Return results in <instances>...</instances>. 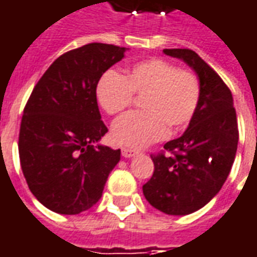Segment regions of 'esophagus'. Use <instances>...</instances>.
Listing matches in <instances>:
<instances>
[{
  "instance_id": "34e87169",
  "label": "esophagus",
  "mask_w": 257,
  "mask_h": 257,
  "mask_svg": "<svg viewBox=\"0 0 257 257\" xmlns=\"http://www.w3.org/2000/svg\"><path fill=\"white\" fill-rule=\"evenodd\" d=\"M139 153V150L136 149H129V147H123L122 149V156L125 159H129V157H134L135 154Z\"/></svg>"
}]
</instances>
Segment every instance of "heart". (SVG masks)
Listing matches in <instances>:
<instances>
[{
    "mask_svg": "<svg viewBox=\"0 0 257 257\" xmlns=\"http://www.w3.org/2000/svg\"><path fill=\"white\" fill-rule=\"evenodd\" d=\"M100 105L108 115L129 108L136 97H143V111L119 118L112 126V138L121 145L143 147L185 129L196 114L202 86L197 75L163 58L136 62L125 75L107 71L96 87Z\"/></svg>",
    "mask_w": 257,
    "mask_h": 257,
    "instance_id": "obj_1",
    "label": "heart"
}]
</instances>
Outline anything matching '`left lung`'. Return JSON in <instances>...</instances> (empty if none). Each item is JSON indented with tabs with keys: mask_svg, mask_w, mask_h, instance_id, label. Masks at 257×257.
<instances>
[{
	"mask_svg": "<svg viewBox=\"0 0 257 257\" xmlns=\"http://www.w3.org/2000/svg\"><path fill=\"white\" fill-rule=\"evenodd\" d=\"M164 54L195 69L202 94L185 134L152 154L154 172L143 185V195L154 209L185 216L220 192L234 164L239 132L232 94L218 73L189 48H166Z\"/></svg>",
	"mask_w": 257,
	"mask_h": 257,
	"instance_id": "8db88e82",
	"label": "left lung"
}]
</instances>
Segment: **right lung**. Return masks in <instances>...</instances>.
Returning <instances> with one entry per match:
<instances>
[{
  "mask_svg": "<svg viewBox=\"0 0 257 257\" xmlns=\"http://www.w3.org/2000/svg\"><path fill=\"white\" fill-rule=\"evenodd\" d=\"M125 48L90 43L62 54L36 83L19 131V159L30 192L60 214L89 210L121 159L97 143L108 132L96 87Z\"/></svg>",
  "mask_w": 257,
  "mask_h": 257,
  "instance_id": "right-lung-1",
  "label": "right lung"
}]
</instances>
